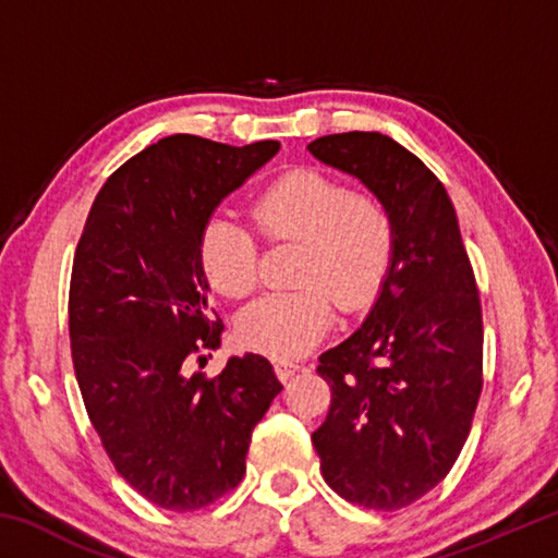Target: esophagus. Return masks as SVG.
<instances>
[{
    "instance_id": "esophagus-1",
    "label": "esophagus",
    "mask_w": 558,
    "mask_h": 558,
    "mask_svg": "<svg viewBox=\"0 0 558 558\" xmlns=\"http://www.w3.org/2000/svg\"><path fill=\"white\" fill-rule=\"evenodd\" d=\"M298 369H300V364H295V362H278L276 364V374H278L280 381H288Z\"/></svg>"
}]
</instances>
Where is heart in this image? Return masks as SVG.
I'll return each instance as SVG.
<instances>
[{"label":"heart","mask_w":558,"mask_h":558,"mask_svg":"<svg viewBox=\"0 0 558 558\" xmlns=\"http://www.w3.org/2000/svg\"><path fill=\"white\" fill-rule=\"evenodd\" d=\"M253 219L268 239H295V280L302 288L268 292L239 317L245 347L272 359L307 354L335 325L339 310L362 307L389 256V221L369 194L347 192L323 172H292L253 204ZM206 278L226 298H243L260 280V248L248 226L229 214L206 221L199 241Z\"/></svg>","instance_id":"heart-1"}]
</instances>
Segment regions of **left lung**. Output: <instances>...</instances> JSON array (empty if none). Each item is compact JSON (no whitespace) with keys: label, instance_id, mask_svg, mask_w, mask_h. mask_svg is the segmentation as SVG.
Listing matches in <instances>:
<instances>
[{"label":"left lung","instance_id":"obj_1","mask_svg":"<svg viewBox=\"0 0 558 558\" xmlns=\"http://www.w3.org/2000/svg\"><path fill=\"white\" fill-rule=\"evenodd\" d=\"M362 182L389 221V266L364 323L319 356L332 405L313 446L335 493L401 509L448 475L483 389V310L438 177L381 132L307 145Z\"/></svg>","mask_w":558,"mask_h":558}]
</instances>
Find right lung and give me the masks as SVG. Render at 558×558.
<instances>
[{
  "instance_id": "obj_1",
  "label": "right lung",
  "mask_w": 558,
  "mask_h": 558,
  "mask_svg": "<svg viewBox=\"0 0 558 558\" xmlns=\"http://www.w3.org/2000/svg\"><path fill=\"white\" fill-rule=\"evenodd\" d=\"M278 149L159 140L102 184L75 248L69 329L83 403L120 475L172 512L239 485L251 433L282 391L251 352L214 379L189 372L223 332L199 258L204 226Z\"/></svg>"
}]
</instances>
